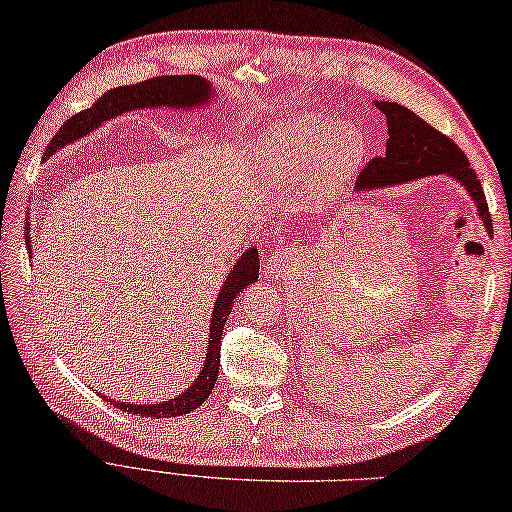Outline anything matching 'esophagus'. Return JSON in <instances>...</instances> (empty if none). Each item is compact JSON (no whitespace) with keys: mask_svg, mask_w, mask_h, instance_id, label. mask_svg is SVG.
I'll use <instances>...</instances> for the list:
<instances>
[{"mask_svg":"<svg viewBox=\"0 0 512 512\" xmlns=\"http://www.w3.org/2000/svg\"><path fill=\"white\" fill-rule=\"evenodd\" d=\"M294 252L292 249H276V252L269 256V260L265 263V274L272 276V278H287L289 272H292V265H294Z\"/></svg>","mask_w":512,"mask_h":512,"instance_id":"1","label":"esophagus"}]
</instances>
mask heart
Returning a JSON list of instances; mask_svg holds the SVG:
<instances>
[{
  "mask_svg": "<svg viewBox=\"0 0 512 512\" xmlns=\"http://www.w3.org/2000/svg\"><path fill=\"white\" fill-rule=\"evenodd\" d=\"M365 156L359 131L350 124H334L327 129L321 118H296L269 133L260 147V160L278 182V187H296L310 171L312 189L318 194H334Z\"/></svg>",
  "mask_w": 512,
  "mask_h": 512,
  "instance_id": "heart-1",
  "label": "heart"
}]
</instances>
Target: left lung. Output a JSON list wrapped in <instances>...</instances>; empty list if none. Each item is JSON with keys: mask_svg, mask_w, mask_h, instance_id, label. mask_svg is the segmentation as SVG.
<instances>
[{"mask_svg": "<svg viewBox=\"0 0 512 512\" xmlns=\"http://www.w3.org/2000/svg\"><path fill=\"white\" fill-rule=\"evenodd\" d=\"M376 109H381L388 118V144L385 153L379 158H372L359 173L356 191L379 189L399 182H410L437 173H450L461 185L468 189L472 200L477 202L479 216L484 218L488 231H493L490 220L486 194L477 180L475 169L470 167L466 153L452 142L446 133L412 113L406 106L397 102H376Z\"/></svg>", "mask_w": 512, "mask_h": 512, "instance_id": "8db88e82", "label": "left lung"}]
</instances>
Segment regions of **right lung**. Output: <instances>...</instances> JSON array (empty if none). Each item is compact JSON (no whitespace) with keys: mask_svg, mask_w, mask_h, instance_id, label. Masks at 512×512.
I'll use <instances>...</instances> for the list:
<instances>
[{"mask_svg":"<svg viewBox=\"0 0 512 512\" xmlns=\"http://www.w3.org/2000/svg\"><path fill=\"white\" fill-rule=\"evenodd\" d=\"M211 86L207 80H202L198 75H158L151 77V80H144L138 84H124L115 86V89L106 91L98 102L93 106L75 113L73 118L64 122V127L55 133L53 140L48 142L44 158L53 156L57 149L66 147V144L73 140H80L86 133L98 129L100 124L106 120L115 118V115L127 113L131 109H144V106H176V109H185V106L194 104H205L211 100ZM28 231V227H26ZM26 247H31V238L26 234ZM258 269L260 260L256 249H249L243 256H240L238 263L231 269L227 281L220 289L216 298L214 314H211V327H209V347L205 356V368L198 374L196 383L191 388L180 394V397L171 399L167 403H127V401H113L109 399L115 408L124 412L140 414V417H156V419H169V417H182L191 410L207 401V397L214 390L218 370H220V339H223L225 321L231 312V305H234V298L243 292V289L258 281Z\"/></svg>","mask_w":512,"mask_h":512,"instance_id":"obj_1","label":"right lung"}]
</instances>
